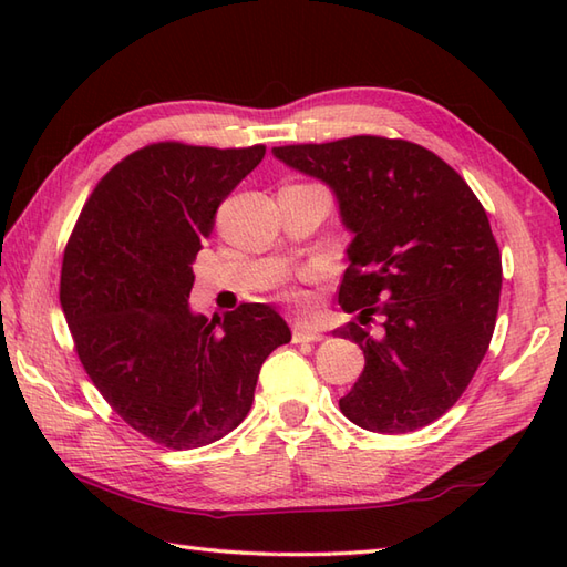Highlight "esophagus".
I'll use <instances>...</instances> for the list:
<instances>
[{"label": "esophagus", "mask_w": 567, "mask_h": 567, "mask_svg": "<svg viewBox=\"0 0 567 567\" xmlns=\"http://www.w3.org/2000/svg\"><path fill=\"white\" fill-rule=\"evenodd\" d=\"M323 336L315 329H309L307 323H295L292 327V341L295 343H315V341H321Z\"/></svg>", "instance_id": "esophagus-1"}]
</instances>
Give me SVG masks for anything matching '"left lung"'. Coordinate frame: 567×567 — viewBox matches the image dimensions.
I'll list each match as a JSON object with an SVG mask.
<instances>
[{
    "label": "left lung",
    "instance_id": "1",
    "mask_svg": "<svg viewBox=\"0 0 567 567\" xmlns=\"http://www.w3.org/2000/svg\"><path fill=\"white\" fill-rule=\"evenodd\" d=\"M272 153L323 179L353 231L339 305L360 317L339 336L363 348L365 368L341 396L343 416L378 433L429 426L461 400L495 333L502 256L485 207L412 141L351 136ZM375 316L383 329L372 337Z\"/></svg>",
    "mask_w": 567,
    "mask_h": 567
}]
</instances>
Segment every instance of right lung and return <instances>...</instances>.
Masks as SVG:
<instances>
[{
    "label": "right lung",
    "mask_w": 567,
    "mask_h": 567,
    "mask_svg": "<svg viewBox=\"0 0 567 567\" xmlns=\"http://www.w3.org/2000/svg\"><path fill=\"white\" fill-rule=\"evenodd\" d=\"M262 155L260 143H151L100 179L68 238L60 305L80 363L106 404L165 449L234 431L265 358L292 339L268 305L207 319L187 302L216 209Z\"/></svg>",
    "instance_id": "obj_1"
}]
</instances>
